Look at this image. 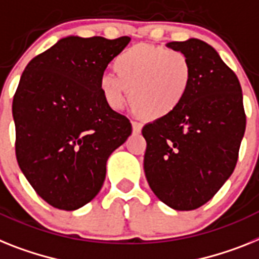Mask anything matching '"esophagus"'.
I'll return each mask as SVG.
<instances>
[{
  "mask_svg": "<svg viewBox=\"0 0 259 259\" xmlns=\"http://www.w3.org/2000/svg\"><path fill=\"white\" fill-rule=\"evenodd\" d=\"M132 127H133L134 134H140L141 130H142V123L137 122V121H133V122H132Z\"/></svg>",
  "mask_w": 259,
  "mask_h": 259,
  "instance_id": "obj_1",
  "label": "esophagus"
}]
</instances>
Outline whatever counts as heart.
Returning a JSON list of instances; mask_svg holds the SVG:
<instances>
[{
	"label": "heart",
	"mask_w": 259,
	"mask_h": 259,
	"mask_svg": "<svg viewBox=\"0 0 259 259\" xmlns=\"http://www.w3.org/2000/svg\"><path fill=\"white\" fill-rule=\"evenodd\" d=\"M114 73L99 80L104 101L112 109L125 104L127 93L134 113L156 121L177 112L190 92L193 68L188 56L163 46L136 45L113 60Z\"/></svg>",
	"instance_id": "obj_1"
}]
</instances>
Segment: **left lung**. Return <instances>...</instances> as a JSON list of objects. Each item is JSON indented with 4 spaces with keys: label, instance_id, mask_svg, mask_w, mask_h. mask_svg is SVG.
<instances>
[{
    "label": "left lung",
    "instance_id": "left-lung-1",
    "mask_svg": "<svg viewBox=\"0 0 259 259\" xmlns=\"http://www.w3.org/2000/svg\"><path fill=\"white\" fill-rule=\"evenodd\" d=\"M167 46L188 56L193 77L177 112L143 126V168L160 201L192 210L209 201L236 167L246 126L242 89L208 43L191 38Z\"/></svg>",
    "mask_w": 259,
    "mask_h": 259
}]
</instances>
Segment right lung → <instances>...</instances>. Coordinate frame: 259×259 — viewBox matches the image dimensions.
<instances>
[{
    "instance_id": "right-lung-1",
    "label": "right lung",
    "mask_w": 259,
    "mask_h": 259,
    "mask_svg": "<svg viewBox=\"0 0 259 259\" xmlns=\"http://www.w3.org/2000/svg\"><path fill=\"white\" fill-rule=\"evenodd\" d=\"M129 36H67L23 71L13 99L15 155L39 196L75 210L100 192L106 160L132 134L125 116L106 105L99 80Z\"/></svg>"
}]
</instances>
